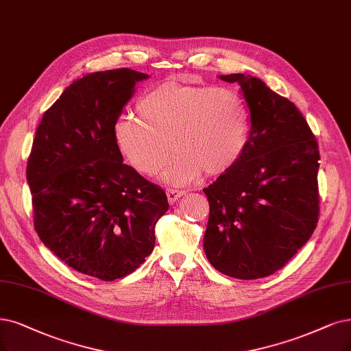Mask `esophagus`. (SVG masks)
<instances>
[{"instance_id":"esophagus-1","label":"esophagus","mask_w":351,"mask_h":351,"mask_svg":"<svg viewBox=\"0 0 351 351\" xmlns=\"http://www.w3.org/2000/svg\"><path fill=\"white\" fill-rule=\"evenodd\" d=\"M166 195H167L169 202L173 204V202H176L180 197H184V195H185V191H182V189H176V188H169V189L166 191Z\"/></svg>"}]
</instances>
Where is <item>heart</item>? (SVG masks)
I'll list each match as a JSON object with an SVG mask.
<instances>
[{
    "mask_svg": "<svg viewBox=\"0 0 351 351\" xmlns=\"http://www.w3.org/2000/svg\"><path fill=\"white\" fill-rule=\"evenodd\" d=\"M140 119L124 115L114 125V140L137 172L153 176L176 152L162 178L189 184L202 172H228L249 143L250 114L243 97L227 86L165 82L137 102Z\"/></svg>",
    "mask_w": 351,
    "mask_h": 351,
    "instance_id": "heart-1",
    "label": "heart"
}]
</instances>
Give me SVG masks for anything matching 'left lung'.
<instances>
[{
  "instance_id": "1",
  "label": "left lung",
  "mask_w": 351,
  "mask_h": 351,
  "mask_svg": "<svg viewBox=\"0 0 351 351\" xmlns=\"http://www.w3.org/2000/svg\"><path fill=\"white\" fill-rule=\"evenodd\" d=\"M218 77L240 85L250 134L240 160L204 189L210 202L204 252L221 274L258 279L287 265L317 227L318 145L295 104L262 80Z\"/></svg>"
}]
</instances>
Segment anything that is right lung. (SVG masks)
Here are the masks:
<instances>
[{"label":"right lung","mask_w":351,"mask_h":351,"mask_svg":"<svg viewBox=\"0 0 351 351\" xmlns=\"http://www.w3.org/2000/svg\"><path fill=\"white\" fill-rule=\"evenodd\" d=\"M147 77L123 68L73 81L43 114L27 163L38 237L72 269L107 282L145 263L169 208L165 191L124 165L114 140Z\"/></svg>","instance_id":"obj_1"}]
</instances>
